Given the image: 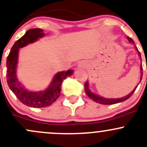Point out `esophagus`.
<instances>
[{
	"instance_id": "obj_1",
	"label": "esophagus",
	"mask_w": 147,
	"mask_h": 147,
	"mask_svg": "<svg viewBox=\"0 0 147 147\" xmlns=\"http://www.w3.org/2000/svg\"><path fill=\"white\" fill-rule=\"evenodd\" d=\"M78 66L80 67H83V68H85V67L87 66V63L86 61H81V62L79 63Z\"/></svg>"
}]
</instances>
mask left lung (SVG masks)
<instances>
[{
    "instance_id": "8db88e82",
    "label": "left lung",
    "mask_w": 147,
    "mask_h": 147,
    "mask_svg": "<svg viewBox=\"0 0 147 147\" xmlns=\"http://www.w3.org/2000/svg\"><path fill=\"white\" fill-rule=\"evenodd\" d=\"M127 38H128L129 42H134L133 40H132L131 38H130V37L128 36V37H127ZM135 49H136L137 51H138L139 56H140V57H141V54H140V51H138L137 47H135ZM140 68H141V70H142V65H141ZM142 72L141 80H142ZM138 86L135 87V88H134L133 91H132L131 93H130V94L128 95V96H125V97H123V98H115V99H113V98H105L100 97V96H97V95L93 93L91 91H90L89 88H88V82H85V84H84V90H85V93H86V94L87 95V96H88V97L91 98V99L93 100V101H95V102L100 103V104H102V105H113V104H116V103L123 102V101L126 100L127 99H128V98H130V96H131L133 94V93L135 92V90H136V88H137V87H138Z\"/></svg>"
}]
</instances>
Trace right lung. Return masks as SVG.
Here are the masks:
<instances>
[{
  "label": "right lung",
  "instance_id": "obj_1",
  "mask_svg": "<svg viewBox=\"0 0 147 147\" xmlns=\"http://www.w3.org/2000/svg\"><path fill=\"white\" fill-rule=\"evenodd\" d=\"M42 29L32 28L27 30L23 37L14 43L7 58V82L9 88L16 97L25 105L32 107H45L53 104L60 96L61 84L63 80L73 74V70L58 72L49 87L44 91L32 92L27 91L21 86L16 76L18 52L19 48L32 43L39 38L44 36Z\"/></svg>",
  "mask_w": 147,
  "mask_h": 147
}]
</instances>
